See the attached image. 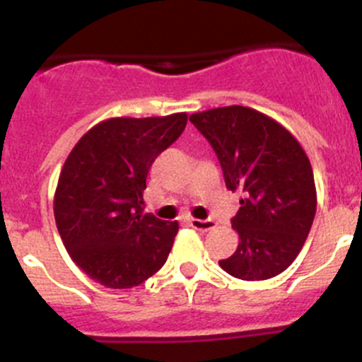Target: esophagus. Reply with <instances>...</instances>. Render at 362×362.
Returning a JSON list of instances; mask_svg holds the SVG:
<instances>
[{
  "instance_id": "esophagus-1",
  "label": "esophagus",
  "mask_w": 362,
  "mask_h": 362,
  "mask_svg": "<svg viewBox=\"0 0 362 362\" xmlns=\"http://www.w3.org/2000/svg\"><path fill=\"white\" fill-rule=\"evenodd\" d=\"M189 224L198 231H210L215 228V222L211 218H189Z\"/></svg>"
}]
</instances>
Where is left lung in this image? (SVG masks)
<instances>
[{
    "label": "left lung",
    "instance_id": "left-lung-1",
    "mask_svg": "<svg viewBox=\"0 0 362 362\" xmlns=\"http://www.w3.org/2000/svg\"><path fill=\"white\" fill-rule=\"evenodd\" d=\"M189 120L217 154L226 187L242 196L231 218L238 249L218 264L242 280L280 275L298 257L315 217L308 156L286 127L249 107L214 108Z\"/></svg>",
    "mask_w": 362,
    "mask_h": 362
}]
</instances>
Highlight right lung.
<instances>
[{
  "label": "right lung",
  "instance_id": "1",
  "mask_svg": "<svg viewBox=\"0 0 362 362\" xmlns=\"http://www.w3.org/2000/svg\"><path fill=\"white\" fill-rule=\"evenodd\" d=\"M187 113L115 117L87 131L69 152L54 196L69 257L108 289H131L163 268L178 222L144 214L152 163L182 134Z\"/></svg>",
  "mask_w": 362,
  "mask_h": 362
}]
</instances>
